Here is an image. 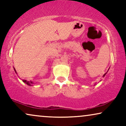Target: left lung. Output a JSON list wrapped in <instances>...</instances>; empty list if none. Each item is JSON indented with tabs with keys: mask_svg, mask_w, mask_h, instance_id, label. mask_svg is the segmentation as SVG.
Wrapping results in <instances>:
<instances>
[{
	"mask_svg": "<svg viewBox=\"0 0 126 126\" xmlns=\"http://www.w3.org/2000/svg\"><path fill=\"white\" fill-rule=\"evenodd\" d=\"M107 73H105V74H104V75H103V77H105V75H106V74H107ZM95 85V84H94V85Z\"/></svg>",
	"mask_w": 126,
	"mask_h": 126,
	"instance_id": "8db88e82",
	"label": "left lung"
}]
</instances>
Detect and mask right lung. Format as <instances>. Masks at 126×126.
<instances>
[{
    "label": "right lung",
    "mask_w": 126,
    "mask_h": 126,
    "mask_svg": "<svg viewBox=\"0 0 126 126\" xmlns=\"http://www.w3.org/2000/svg\"><path fill=\"white\" fill-rule=\"evenodd\" d=\"M14 70L15 72H16V74H17V73H16V69H15L14 67ZM22 81H23L24 83H26V85H29V86H32V84H33V83H34L32 81H31V80H30V81H28V80H25V79H23Z\"/></svg>",
    "instance_id": "obj_1"
}]
</instances>
